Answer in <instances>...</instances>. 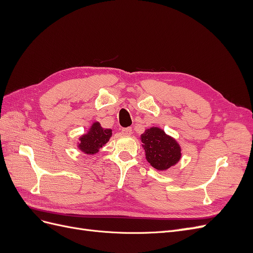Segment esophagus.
<instances>
[{
	"label": "esophagus",
	"mask_w": 253,
	"mask_h": 253,
	"mask_svg": "<svg viewBox=\"0 0 253 253\" xmlns=\"http://www.w3.org/2000/svg\"><path fill=\"white\" fill-rule=\"evenodd\" d=\"M122 133H124V135L126 136H129L132 134V127H126L122 129Z\"/></svg>",
	"instance_id": "obj_1"
}]
</instances>
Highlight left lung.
I'll return each mask as SVG.
<instances>
[{"label": "left lung", "mask_w": 253, "mask_h": 253, "mask_svg": "<svg viewBox=\"0 0 253 253\" xmlns=\"http://www.w3.org/2000/svg\"><path fill=\"white\" fill-rule=\"evenodd\" d=\"M145 159L158 171H167L177 165L181 158V147L174 137L163 128L152 126L140 135Z\"/></svg>", "instance_id": "left-lung-1"}]
</instances>
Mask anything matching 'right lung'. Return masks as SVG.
Here are the masks:
<instances>
[{"label": "right lung", "mask_w": 253, "mask_h": 253, "mask_svg": "<svg viewBox=\"0 0 253 253\" xmlns=\"http://www.w3.org/2000/svg\"><path fill=\"white\" fill-rule=\"evenodd\" d=\"M112 128L102 127L100 122L94 121L88 127L87 132L79 136L77 148L86 155H95L100 149L108 143L112 137Z\"/></svg>", "instance_id": "add662e5"}]
</instances>
